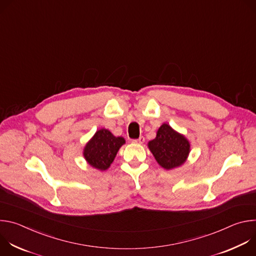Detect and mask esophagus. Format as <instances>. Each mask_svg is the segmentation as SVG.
Here are the masks:
<instances>
[{"label": "esophagus", "instance_id": "obj_1", "mask_svg": "<svg viewBox=\"0 0 256 256\" xmlns=\"http://www.w3.org/2000/svg\"><path fill=\"white\" fill-rule=\"evenodd\" d=\"M132 142H136V144H142V142H144V138L142 136H140V138H136V140H132Z\"/></svg>", "mask_w": 256, "mask_h": 256}]
</instances>
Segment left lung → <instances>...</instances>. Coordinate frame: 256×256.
Returning a JSON list of instances; mask_svg holds the SVG:
<instances>
[{"label":"left lung","mask_w":256,"mask_h":256,"mask_svg":"<svg viewBox=\"0 0 256 256\" xmlns=\"http://www.w3.org/2000/svg\"><path fill=\"white\" fill-rule=\"evenodd\" d=\"M148 147L160 166L169 170L184 164L190 154L188 140L170 126L164 124Z\"/></svg>","instance_id":"8db88e82"}]
</instances>
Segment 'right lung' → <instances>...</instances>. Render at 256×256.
I'll list each match as a JSON object with an SVG mask.
<instances>
[{
  "instance_id": "add662e5",
  "label": "right lung",
  "mask_w": 256,
  "mask_h": 256,
  "mask_svg": "<svg viewBox=\"0 0 256 256\" xmlns=\"http://www.w3.org/2000/svg\"><path fill=\"white\" fill-rule=\"evenodd\" d=\"M126 142L122 136H114L107 130L96 132L84 149V157L94 168L106 170L114 162L120 148Z\"/></svg>"
}]
</instances>
